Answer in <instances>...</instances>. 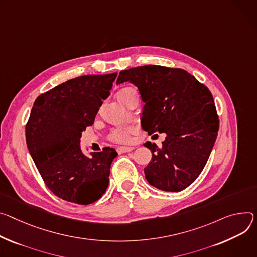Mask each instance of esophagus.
Segmentation results:
<instances>
[{"mask_svg":"<svg viewBox=\"0 0 257 257\" xmlns=\"http://www.w3.org/2000/svg\"><path fill=\"white\" fill-rule=\"evenodd\" d=\"M134 150V147H117L116 148V151L118 154H122V153H127V152H131Z\"/></svg>","mask_w":257,"mask_h":257,"instance_id":"esophagus-1","label":"esophagus"}]
</instances>
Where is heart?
Masks as SVG:
<instances>
[{"label":"heart","instance_id":"heart-1","mask_svg":"<svg viewBox=\"0 0 257 257\" xmlns=\"http://www.w3.org/2000/svg\"><path fill=\"white\" fill-rule=\"evenodd\" d=\"M136 91L134 88H123L121 89L117 95H125L130 92ZM132 132V127H120V128H114L110 132L108 138L110 141L115 142V143H126L130 141V134Z\"/></svg>","mask_w":257,"mask_h":257}]
</instances>
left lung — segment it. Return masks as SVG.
Segmentation results:
<instances>
[{"mask_svg": "<svg viewBox=\"0 0 257 257\" xmlns=\"http://www.w3.org/2000/svg\"><path fill=\"white\" fill-rule=\"evenodd\" d=\"M124 81L137 85L145 103L143 130L166 134L161 147L145 143L152 152L144 169L147 181L166 192L186 189L201 174L217 137L219 121L210 91L186 70L160 65L121 70L116 84Z\"/></svg>", "mask_w": 257, "mask_h": 257, "instance_id": "obj_1", "label": "left lung"}]
</instances>
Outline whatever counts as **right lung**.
Instances as JSON below:
<instances>
[{"mask_svg":"<svg viewBox=\"0 0 257 257\" xmlns=\"http://www.w3.org/2000/svg\"><path fill=\"white\" fill-rule=\"evenodd\" d=\"M117 73L82 75L40 95L25 127L30 151L46 186L65 201L88 205L105 193L113 148L85 156L81 132L94 123Z\"/></svg>","mask_w":257,"mask_h":257,"instance_id":"obj_1","label":"right lung"}]
</instances>
